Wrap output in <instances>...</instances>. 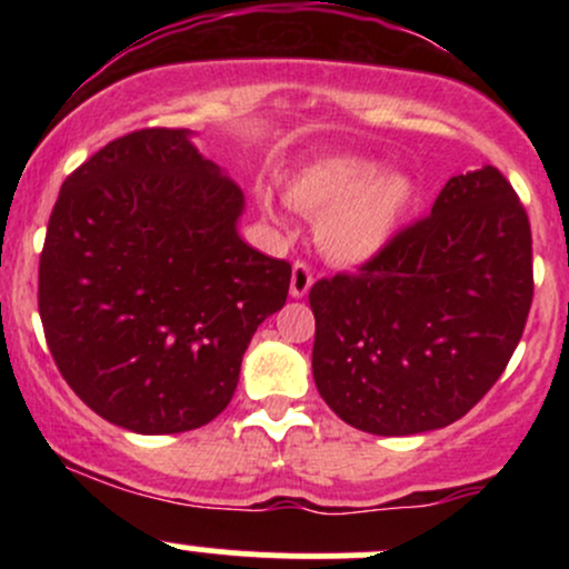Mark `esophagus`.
Segmentation results:
<instances>
[{"mask_svg":"<svg viewBox=\"0 0 569 569\" xmlns=\"http://www.w3.org/2000/svg\"><path fill=\"white\" fill-rule=\"evenodd\" d=\"M312 289V270L305 262H297L291 270V297L302 299Z\"/></svg>","mask_w":569,"mask_h":569,"instance_id":"esophagus-1","label":"esophagus"}]
</instances>
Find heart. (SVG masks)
<instances>
[{
  "instance_id": "b5f03b06",
  "label": "heart",
  "mask_w": 569,
  "mask_h": 569,
  "mask_svg": "<svg viewBox=\"0 0 569 569\" xmlns=\"http://www.w3.org/2000/svg\"><path fill=\"white\" fill-rule=\"evenodd\" d=\"M369 158H326L289 184V200L318 219V246L331 262L358 267L382 257L420 200V184L403 171L380 173Z\"/></svg>"
}]
</instances>
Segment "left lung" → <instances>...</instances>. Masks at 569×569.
<instances>
[{
  "label": "left lung",
  "instance_id": "obj_1",
  "mask_svg": "<svg viewBox=\"0 0 569 569\" xmlns=\"http://www.w3.org/2000/svg\"><path fill=\"white\" fill-rule=\"evenodd\" d=\"M532 305V234L498 168L452 176L430 217L356 276L318 280L312 377L375 436L452 426L498 382Z\"/></svg>",
  "mask_w": 569,
  "mask_h": 569
}]
</instances>
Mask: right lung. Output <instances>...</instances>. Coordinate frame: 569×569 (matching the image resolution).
<instances>
[{
	"label": "right lung",
	"instance_id": "obj_1",
	"mask_svg": "<svg viewBox=\"0 0 569 569\" xmlns=\"http://www.w3.org/2000/svg\"><path fill=\"white\" fill-rule=\"evenodd\" d=\"M192 130L122 136L63 181L39 257L56 367L96 415L143 436L224 411L291 264L240 238L243 189Z\"/></svg>",
	"mask_w": 569,
	"mask_h": 569
}]
</instances>
